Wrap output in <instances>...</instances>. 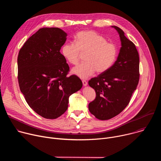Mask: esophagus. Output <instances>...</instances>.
Listing matches in <instances>:
<instances>
[{
  "instance_id": "esophagus-1",
  "label": "esophagus",
  "mask_w": 161,
  "mask_h": 161,
  "mask_svg": "<svg viewBox=\"0 0 161 161\" xmlns=\"http://www.w3.org/2000/svg\"><path fill=\"white\" fill-rule=\"evenodd\" d=\"M82 83H83V86H86L87 85V81H86V80H82Z\"/></svg>"
}]
</instances>
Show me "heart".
I'll list each match as a JSON object with an SVG mask.
<instances>
[{
  "mask_svg": "<svg viewBox=\"0 0 161 161\" xmlns=\"http://www.w3.org/2000/svg\"><path fill=\"white\" fill-rule=\"evenodd\" d=\"M62 55L71 64L76 65L81 53H87L84 63L73 69V73L81 79L93 75L96 71L103 73L109 70L117 60L119 49L117 44L108 42L106 37L94 31H84L75 36V42L65 44Z\"/></svg>",
  "mask_w": 161,
  "mask_h": 161,
  "instance_id": "obj_1",
  "label": "heart"
}]
</instances>
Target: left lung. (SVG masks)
Listing matches in <instances>:
<instances>
[{
    "instance_id": "obj_1",
    "label": "left lung",
    "mask_w": 161,
    "mask_h": 161,
    "mask_svg": "<svg viewBox=\"0 0 161 161\" xmlns=\"http://www.w3.org/2000/svg\"><path fill=\"white\" fill-rule=\"evenodd\" d=\"M122 47L117 60L109 70L88 81L96 94L89 103L90 112L101 120L111 119L128 105L140 80V57L135 44L118 27Z\"/></svg>"
}]
</instances>
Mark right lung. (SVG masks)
Listing matches in <instances>:
<instances>
[{"label":"right lung","instance_id":"add662e5","mask_svg":"<svg viewBox=\"0 0 161 161\" xmlns=\"http://www.w3.org/2000/svg\"><path fill=\"white\" fill-rule=\"evenodd\" d=\"M67 34L59 28H42L30 37L18 56L19 89L29 106L40 116L55 119L68 108L69 97L82 87L60 53Z\"/></svg>","mask_w":161,"mask_h":161}]
</instances>
